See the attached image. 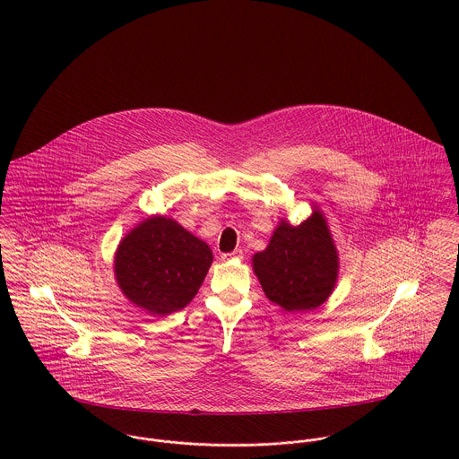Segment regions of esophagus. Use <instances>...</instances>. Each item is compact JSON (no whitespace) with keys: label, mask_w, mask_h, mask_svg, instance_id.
<instances>
[{"label":"esophagus","mask_w":459,"mask_h":459,"mask_svg":"<svg viewBox=\"0 0 459 459\" xmlns=\"http://www.w3.org/2000/svg\"><path fill=\"white\" fill-rule=\"evenodd\" d=\"M224 262H228V260H242L244 258V253H242V249H235L233 253H226V255H222L221 256Z\"/></svg>","instance_id":"1"}]
</instances>
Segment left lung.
<instances>
[{
	"label": "left lung",
	"instance_id": "obj_1",
	"mask_svg": "<svg viewBox=\"0 0 459 459\" xmlns=\"http://www.w3.org/2000/svg\"><path fill=\"white\" fill-rule=\"evenodd\" d=\"M253 264L264 295L286 311L322 306L337 279V253L324 215L315 212L299 226L281 222Z\"/></svg>",
	"mask_w": 459,
	"mask_h": 459
}]
</instances>
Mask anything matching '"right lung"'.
<instances>
[{
    "label": "right lung",
    "mask_w": 459,
    "mask_h": 459,
    "mask_svg": "<svg viewBox=\"0 0 459 459\" xmlns=\"http://www.w3.org/2000/svg\"><path fill=\"white\" fill-rule=\"evenodd\" d=\"M210 247L171 219L152 217L122 240L115 272L127 299L152 315L184 309L210 264Z\"/></svg>",
    "instance_id": "right-lung-1"
}]
</instances>
